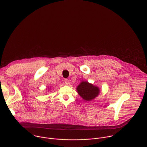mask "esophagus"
Here are the masks:
<instances>
[{
	"mask_svg": "<svg viewBox=\"0 0 147 147\" xmlns=\"http://www.w3.org/2000/svg\"><path fill=\"white\" fill-rule=\"evenodd\" d=\"M64 82H65V83L66 85H69V80L67 79V78H65V79L64 80Z\"/></svg>",
	"mask_w": 147,
	"mask_h": 147,
	"instance_id": "esophagus-1",
	"label": "esophagus"
}]
</instances>
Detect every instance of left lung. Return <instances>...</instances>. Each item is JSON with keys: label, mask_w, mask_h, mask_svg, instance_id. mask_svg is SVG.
Here are the masks:
<instances>
[{"label": "left lung", "mask_w": 147, "mask_h": 147, "mask_svg": "<svg viewBox=\"0 0 147 147\" xmlns=\"http://www.w3.org/2000/svg\"><path fill=\"white\" fill-rule=\"evenodd\" d=\"M77 90L80 96L86 101H91L96 97L100 93L98 87L86 81H82L77 86Z\"/></svg>", "instance_id": "left-lung-1"}]
</instances>
